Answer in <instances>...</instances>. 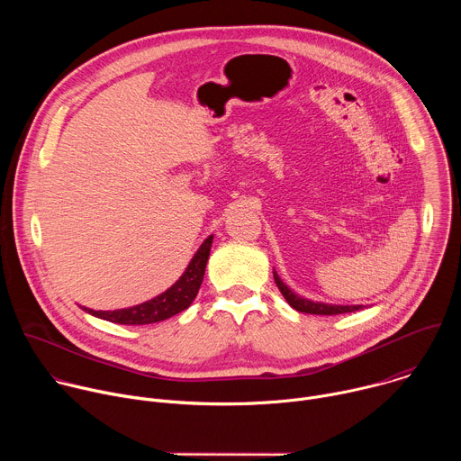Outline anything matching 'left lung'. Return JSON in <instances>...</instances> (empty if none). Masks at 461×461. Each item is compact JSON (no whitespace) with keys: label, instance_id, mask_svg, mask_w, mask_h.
I'll use <instances>...</instances> for the list:
<instances>
[{"label":"left lung","instance_id":"8db88e82","mask_svg":"<svg viewBox=\"0 0 461 461\" xmlns=\"http://www.w3.org/2000/svg\"><path fill=\"white\" fill-rule=\"evenodd\" d=\"M274 279L277 288L281 290V294L285 295V299L288 301V304L292 308H295L297 312H304V313H315V315H338V313H347V312H357L363 310V304H328V303H319V301H310L306 297L297 295L294 290H290L281 277L277 276V272L274 270Z\"/></svg>","mask_w":461,"mask_h":461}]
</instances>
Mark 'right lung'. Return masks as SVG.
<instances>
[{
  "label": "right lung",
  "instance_id": "add662e5",
  "mask_svg": "<svg viewBox=\"0 0 461 461\" xmlns=\"http://www.w3.org/2000/svg\"><path fill=\"white\" fill-rule=\"evenodd\" d=\"M212 242H213V235H210L201 244V248L196 249V253L189 260V265H187L185 272L180 276V279L171 288H167L164 294L153 297L151 301H146L142 304L131 306V308L113 310V312L111 310L109 312L91 310L86 306H82V308L95 317H100V319L111 321V322H118V324H151V322L166 321V319L180 313L193 303L196 294H199V288L203 285L204 272H206V262L210 257Z\"/></svg>",
  "mask_w": 461,
  "mask_h": 461
}]
</instances>
